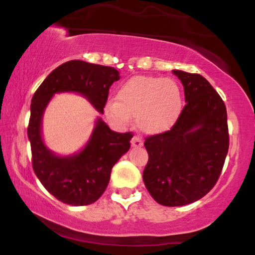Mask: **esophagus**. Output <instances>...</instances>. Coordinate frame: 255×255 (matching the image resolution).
<instances>
[{
	"instance_id": "34e87169",
	"label": "esophagus",
	"mask_w": 255,
	"mask_h": 255,
	"mask_svg": "<svg viewBox=\"0 0 255 255\" xmlns=\"http://www.w3.org/2000/svg\"><path fill=\"white\" fill-rule=\"evenodd\" d=\"M142 144H144V142H142V139L139 135H134L131 137V146H133V147H141Z\"/></svg>"
}]
</instances>
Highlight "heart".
Listing matches in <instances>:
<instances>
[{
  "label": "heart",
  "mask_w": 255,
  "mask_h": 255,
  "mask_svg": "<svg viewBox=\"0 0 255 255\" xmlns=\"http://www.w3.org/2000/svg\"><path fill=\"white\" fill-rule=\"evenodd\" d=\"M181 108L182 93L174 80L137 75L120 86L116 101H108L104 113L120 125H127L130 118H136L142 131L158 134L176 122Z\"/></svg>",
  "instance_id": "obj_1"
}]
</instances>
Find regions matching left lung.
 <instances>
[{"label": "left lung", "mask_w": 255, "mask_h": 255, "mask_svg": "<svg viewBox=\"0 0 255 255\" xmlns=\"http://www.w3.org/2000/svg\"><path fill=\"white\" fill-rule=\"evenodd\" d=\"M184 89L186 105L169 130L146 136L142 180L163 206L194 203L215 187L229 150L227 108L200 74L172 71Z\"/></svg>", "instance_id": "8db88e82"}]
</instances>
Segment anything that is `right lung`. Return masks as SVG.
<instances>
[{
    "mask_svg": "<svg viewBox=\"0 0 255 255\" xmlns=\"http://www.w3.org/2000/svg\"><path fill=\"white\" fill-rule=\"evenodd\" d=\"M119 74L113 67L68 61L54 69L32 97L27 127L32 168L46 191L64 204L83 206L101 198L109 183L113 166L129 150L133 134L116 133L98 119L83 150L74 156L58 157L45 147L42 140L44 109L55 93L78 92L103 113L110 86L119 80Z\"/></svg>",
    "mask_w": 255,
    "mask_h": 255,
    "instance_id": "obj_1",
    "label": "right lung"
}]
</instances>
